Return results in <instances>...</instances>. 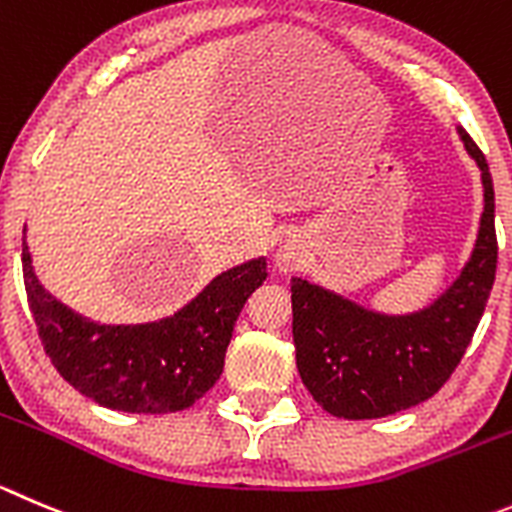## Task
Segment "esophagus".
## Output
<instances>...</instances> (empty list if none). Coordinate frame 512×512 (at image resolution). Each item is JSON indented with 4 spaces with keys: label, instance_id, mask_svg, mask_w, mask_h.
<instances>
[{
    "label": "esophagus",
    "instance_id": "esophagus-1",
    "mask_svg": "<svg viewBox=\"0 0 512 512\" xmlns=\"http://www.w3.org/2000/svg\"><path fill=\"white\" fill-rule=\"evenodd\" d=\"M275 262H278V267L283 272H293L303 262V252H300V247L295 242H285L278 250V255H275Z\"/></svg>",
    "mask_w": 512,
    "mask_h": 512
}]
</instances>
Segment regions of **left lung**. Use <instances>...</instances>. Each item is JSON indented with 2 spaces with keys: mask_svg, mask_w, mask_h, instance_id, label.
<instances>
[{
  "mask_svg": "<svg viewBox=\"0 0 512 512\" xmlns=\"http://www.w3.org/2000/svg\"><path fill=\"white\" fill-rule=\"evenodd\" d=\"M460 136L482 171L485 212L470 262L447 293L401 318L371 313L293 278V341L298 371L313 399L341 419H379L437 394L465 356L495 283V189L485 154Z\"/></svg>",
  "mask_w": 512,
  "mask_h": 512,
  "instance_id": "obj_1",
  "label": "left lung"
}]
</instances>
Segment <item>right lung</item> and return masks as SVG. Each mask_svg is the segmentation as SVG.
Segmentation results:
<instances>
[{
    "mask_svg": "<svg viewBox=\"0 0 512 512\" xmlns=\"http://www.w3.org/2000/svg\"><path fill=\"white\" fill-rule=\"evenodd\" d=\"M22 275L42 348L62 379L100 407L171 414L219 379L237 315L267 278V262L222 272L179 313L146 326H98L57 303L37 283L25 242Z\"/></svg>",
    "mask_w": 512,
    "mask_h": 512,
    "instance_id": "obj_1",
    "label": "right lung"
}]
</instances>
